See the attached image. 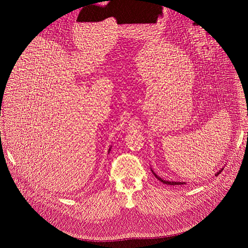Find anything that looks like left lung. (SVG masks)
<instances>
[{
  "instance_id": "1",
  "label": "left lung",
  "mask_w": 248,
  "mask_h": 248,
  "mask_svg": "<svg viewBox=\"0 0 248 248\" xmlns=\"http://www.w3.org/2000/svg\"><path fill=\"white\" fill-rule=\"evenodd\" d=\"M223 170V169H221V171H222ZM221 171H219L215 176H218V174H220V172ZM153 172V171H152ZM154 175H155V178H157L159 181H161V182H163V183L164 184H167V185H180V186H182V185H184L185 183H184V182H170V181H166V180H163L162 178H160L159 176H157V175H155V173H154Z\"/></svg>"
}]
</instances>
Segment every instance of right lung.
Returning <instances> with one entry per match:
<instances>
[{
	"instance_id": "1",
	"label": "right lung",
	"mask_w": 248,
	"mask_h": 248,
	"mask_svg": "<svg viewBox=\"0 0 248 248\" xmlns=\"http://www.w3.org/2000/svg\"><path fill=\"white\" fill-rule=\"evenodd\" d=\"M109 151H110V149H109ZM109 151H108V152H109Z\"/></svg>"
}]
</instances>
